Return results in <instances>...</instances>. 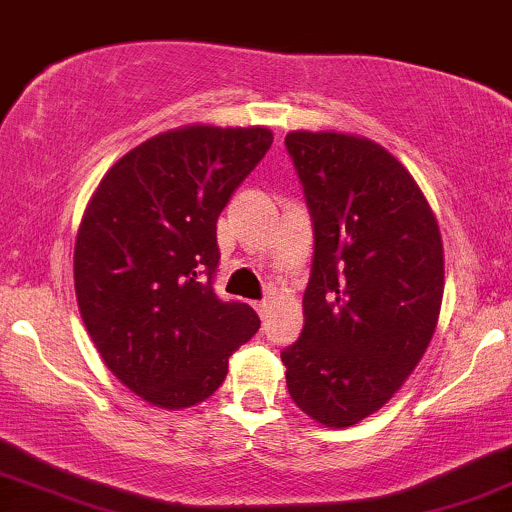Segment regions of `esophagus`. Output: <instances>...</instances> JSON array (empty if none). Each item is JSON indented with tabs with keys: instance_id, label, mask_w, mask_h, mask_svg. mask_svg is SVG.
Segmentation results:
<instances>
[{
	"instance_id": "34e87169",
	"label": "esophagus",
	"mask_w": 512,
	"mask_h": 512,
	"mask_svg": "<svg viewBox=\"0 0 512 512\" xmlns=\"http://www.w3.org/2000/svg\"><path fill=\"white\" fill-rule=\"evenodd\" d=\"M269 305H272V303H269L267 298H264V301H257V303H255V310H257V313H260V317H267Z\"/></svg>"
}]
</instances>
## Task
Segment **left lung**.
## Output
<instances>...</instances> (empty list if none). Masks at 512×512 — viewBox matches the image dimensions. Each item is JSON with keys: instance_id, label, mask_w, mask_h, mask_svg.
<instances>
[{"instance_id": "obj_1", "label": "left lung", "mask_w": 512, "mask_h": 512, "mask_svg": "<svg viewBox=\"0 0 512 512\" xmlns=\"http://www.w3.org/2000/svg\"><path fill=\"white\" fill-rule=\"evenodd\" d=\"M313 219L301 337L281 351L305 414L354 426L387 404L421 361L443 301L438 221L383 146L337 132L286 134Z\"/></svg>"}]
</instances>
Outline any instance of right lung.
<instances>
[{"mask_svg": "<svg viewBox=\"0 0 512 512\" xmlns=\"http://www.w3.org/2000/svg\"><path fill=\"white\" fill-rule=\"evenodd\" d=\"M267 127L156 134L105 173L74 248L76 303L105 366L134 395L185 409L219 390L260 330L214 293L216 221L272 146Z\"/></svg>", "mask_w": 512, "mask_h": 512, "instance_id": "add662e5", "label": "right lung"}]
</instances>
